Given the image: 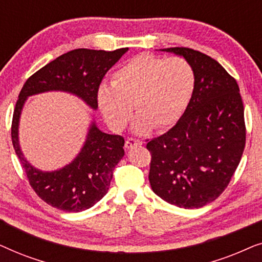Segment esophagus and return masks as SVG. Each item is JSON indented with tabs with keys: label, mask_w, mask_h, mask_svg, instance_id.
<instances>
[{
	"label": "esophagus",
	"mask_w": 262,
	"mask_h": 262,
	"mask_svg": "<svg viewBox=\"0 0 262 262\" xmlns=\"http://www.w3.org/2000/svg\"><path fill=\"white\" fill-rule=\"evenodd\" d=\"M138 145H142V142L136 138H127L126 142H125V148L126 149H132L134 146H138Z\"/></svg>",
	"instance_id": "obj_1"
}]
</instances>
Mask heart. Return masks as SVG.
Wrapping results in <instances>:
<instances>
[{"label": "heart", "mask_w": 262, "mask_h": 262, "mask_svg": "<svg viewBox=\"0 0 262 262\" xmlns=\"http://www.w3.org/2000/svg\"><path fill=\"white\" fill-rule=\"evenodd\" d=\"M194 71L180 57L164 59L142 53L127 60L113 74L112 84H102L98 103L114 130L126 126L132 103L138 114L135 128L145 132L166 130L184 114L194 89Z\"/></svg>", "instance_id": "1"}]
</instances>
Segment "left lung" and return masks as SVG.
I'll return each mask as SVG.
<instances>
[{
    "label": "left lung",
    "instance_id": "obj_1",
    "mask_svg": "<svg viewBox=\"0 0 262 262\" xmlns=\"http://www.w3.org/2000/svg\"><path fill=\"white\" fill-rule=\"evenodd\" d=\"M180 55L194 71V89L178 123L150 139L149 181L164 202L184 209L203 207L228 187L246 145L245 108L237 82L205 53L189 48Z\"/></svg>",
    "mask_w": 262,
    "mask_h": 262
}]
</instances>
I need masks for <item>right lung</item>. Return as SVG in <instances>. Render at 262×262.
I'll return each mask as SVG.
<instances>
[{"mask_svg":"<svg viewBox=\"0 0 262 262\" xmlns=\"http://www.w3.org/2000/svg\"><path fill=\"white\" fill-rule=\"evenodd\" d=\"M76 49L57 57L27 78L12 121V142L33 191L45 203L67 212H80L98 203L108 191L114 167L124 156V137L100 131L93 123L81 152L70 164L56 171L35 169L20 150L17 127L27 96L49 91H64L80 96L98 108V92L111 68L127 51Z\"/></svg>","mask_w":262,"mask_h":262,"instance_id":"1","label":"right lung"}]
</instances>
